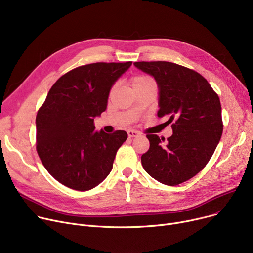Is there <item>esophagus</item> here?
Segmentation results:
<instances>
[{"mask_svg": "<svg viewBox=\"0 0 253 253\" xmlns=\"http://www.w3.org/2000/svg\"><path fill=\"white\" fill-rule=\"evenodd\" d=\"M127 133H128L129 137H135V136H138L140 134L137 130H134V129H129L127 131Z\"/></svg>", "mask_w": 253, "mask_h": 253, "instance_id": "esophagus-1", "label": "esophagus"}]
</instances>
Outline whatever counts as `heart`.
Here are the masks:
<instances>
[{"mask_svg":"<svg viewBox=\"0 0 253 253\" xmlns=\"http://www.w3.org/2000/svg\"><path fill=\"white\" fill-rule=\"evenodd\" d=\"M151 84H155V82H154V80L149 76L139 75V76H135L131 79V85H132V87H133V89H137V88L151 85Z\"/></svg>","mask_w":253,"mask_h":253,"instance_id":"b5f03b06","label":"heart"}]
</instances>
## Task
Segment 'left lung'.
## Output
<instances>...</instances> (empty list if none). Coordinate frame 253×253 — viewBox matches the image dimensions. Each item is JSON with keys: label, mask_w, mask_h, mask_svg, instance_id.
Segmentation results:
<instances>
[{"label": "left lung", "mask_w": 253, "mask_h": 253, "mask_svg": "<svg viewBox=\"0 0 253 253\" xmlns=\"http://www.w3.org/2000/svg\"><path fill=\"white\" fill-rule=\"evenodd\" d=\"M134 65L152 75L160 90L158 117L167 118L173 134H147L150 149L141 156L144 170L166 185H177L198 174L220 140L223 124L217 93L207 80L169 61H139Z\"/></svg>", "instance_id": "8db88e82"}]
</instances>
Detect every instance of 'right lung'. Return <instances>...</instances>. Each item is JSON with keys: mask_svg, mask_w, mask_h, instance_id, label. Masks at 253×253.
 Returning <instances> with one entry per match:
<instances>
[{"mask_svg": "<svg viewBox=\"0 0 253 253\" xmlns=\"http://www.w3.org/2000/svg\"><path fill=\"white\" fill-rule=\"evenodd\" d=\"M132 64L96 62L78 66L53 84L36 117V149L44 167L76 191L95 188L110 174L124 130L94 131L117 79Z\"/></svg>", "mask_w": 253, "mask_h": 253, "instance_id": "add662e5", "label": "right lung"}]
</instances>
